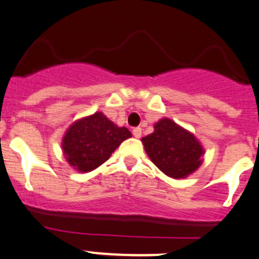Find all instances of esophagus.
<instances>
[{
    "label": "esophagus",
    "instance_id": "34e87169",
    "mask_svg": "<svg viewBox=\"0 0 259 259\" xmlns=\"http://www.w3.org/2000/svg\"><path fill=\"white\" fill-rule=\"evenodd\" d=\"M133 136L136 137V138H141V136H142V129L141 127H134L133 129Z\"/></svg>",
    "mask_w": 259,
    "mask_h": 259
}]
</instances>
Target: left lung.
<instances>
[{
  "mask_svg": "<svg viewBox=\"0 0 259 259\" xmlns=\"http://www.w3.org/2000/svg\"><path fill=\"white\" fill-rule=\"evenodd\" d=\"M148 157L172 179H185L199 168L204 150L192 133L169 118L154 125V133L143 137Z\"/></svg>",
  "mask_w": 259,
  "mask_h": 259,
  "instance_id": "1",
  "label": "left lung"
}]
</instances>
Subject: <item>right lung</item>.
<instances>
[{"label":"right lung","instance_id":"obj_1","mask_svg":"<svg viewBox=\"0 0 259 259\" xmlns=\"http://www.w3.org/2000/svg\"><path fill=\"white\" fill-rule=\"evenodd\" d=\"M130 137L126 127H118L102 112H96L71 123L62 138V151L74 169L91 172Z\"/></svg>","mask_w":259,"mask_h":259}]
</instances>
